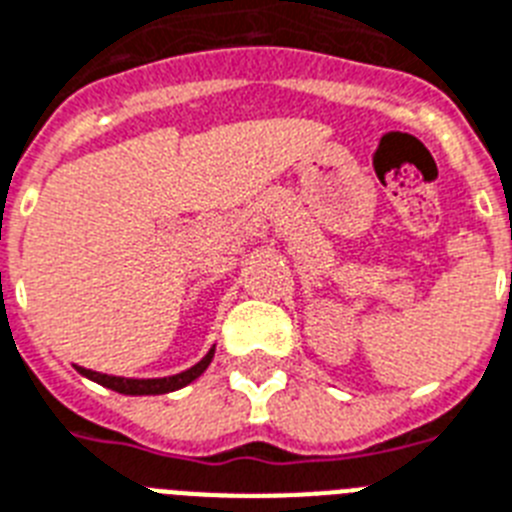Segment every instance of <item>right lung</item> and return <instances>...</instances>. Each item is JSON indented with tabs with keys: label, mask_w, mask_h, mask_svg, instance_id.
I'll list each match as a JSON object with an SVG mask.
<instances>
[{
	"label": "right lung",
	"mask_w": 512,
	"mask_h": 512,
	"mask_svg": "<svg viewBox=\"0 0 512 512\" xmlns=\"http://www.w3.org/2000/svg\"><path fill=\"white\" fill-rule=\"evenodd\" d=\"M215 357V344L207 350V355L194 363L186 371L176 373V376H162V378H126V376H110V373H99V371H89V368H81L76 365V371L81 376H86L89 381L99 386H107L112 392L118 394H131V397H144V394H168V392H178V389H184L189 386L191 381H197L202 373L207 371V365L213 363Z\"/></svg>",
	"instance_id": "add662e5"
}]
</instances>
